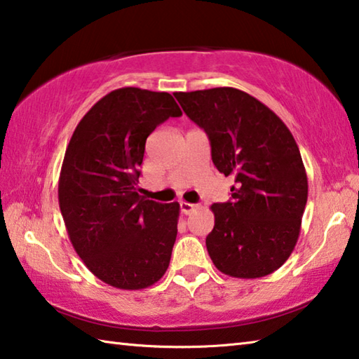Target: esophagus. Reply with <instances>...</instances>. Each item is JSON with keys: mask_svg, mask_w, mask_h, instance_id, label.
I'll list each match as a JSON object with an SVG mask.
<instances>
[{"mask_svg": "<svg viewBox=\"0 0 359 359\" xmlns=\"http://www.w3.org/2000/svg\"><path fill=\"white\" fill-rule=\"evenodd\" d=\"M196 210V205L190 204V202H180V212L184 215H190Z\"/></svg>", "mask_w": 359, "mask_h": 359, "instance_id": "34e87169", "label": "esophagus"}]
</instances>
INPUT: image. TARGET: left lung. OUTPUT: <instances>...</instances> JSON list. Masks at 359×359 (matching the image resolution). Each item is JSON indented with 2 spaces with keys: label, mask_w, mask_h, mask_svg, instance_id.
<instances>
[{
  "label": "left lung",
  "mask_w": 359,
  "mask_h": 359,
  "mask_svg": "<svg viewBox=\"0 0 359 359\" xmlns=\"http://www.w3.org/2000/svg\"><path fill=\"white\" fill-rule=\"evenodd\" d=\"M182 109L208 136L219 172L236 177L232 199L210 208L205 238L217 269L254 279L278 270L293 251L308 201L302 154L285 123L236 88L175 93Z\"/></svg>",
  "instance_id": "obj_1"
}]
</instances>
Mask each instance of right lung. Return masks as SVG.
Instances as JSON below:
<instances>
[{"label": "right lung", "instance_id": "right-lung-1", "mask_svg": "<svg viewBox=\"0 0 359 359\" xmlns=\"http://www.w3.org/2000/svg\"><path fill=\"white\" fill-rule=\"evenodd\" d=\"M179 116L171 94L121 88L70 138L57 185L64 223L84 265L113 287L146 289L168 270L180 205L141 196L136 185L147 136Z\"/></svg>", "mask_w": 359, "mask_h": 359}]
</instances>
